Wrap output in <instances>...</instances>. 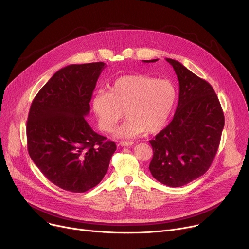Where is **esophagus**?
Listing matches in <instances>:
<instances>
[{
  "instance_id": "esophagus-1",
  "label": "esophagus",
  "mask_w": 249,
  "mask_h": 249,
  "mask_svg": "<svg viewBox=\"0 0 249 249\" xmlns=\"http://www.w3.org/2000/svg\"><path fill=\"white\" fill-rule=\"evenodd\" d=\"M119 145H120L121 147H128V146H133V145H134V143H133V142H127V141H122V142H120V143H119Z\"/></svg>"
}]
</instances>
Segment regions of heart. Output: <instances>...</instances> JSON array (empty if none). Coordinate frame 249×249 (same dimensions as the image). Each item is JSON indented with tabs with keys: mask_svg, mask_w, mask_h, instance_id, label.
I'll return each instance as SVG.
<instances>
[{
	"mask_svg": "<svg viewBox=\"0 0 249 249\" xmlns=\"http://www.w3.org/2000/svg\"><path fill=\"white\" fill-rule=\"evenodd\" d=\"M177 98L174 85L166 79L124 76L117 79L110 92L98 91L92 108L101 130L111 132L124 117L127 120L116 136L132 138L143 132L155 133L167 123Z\"/></svg>",
	"mask_w": 249,
	"mask_h": 249,
	"instance_id": "1",
	"label": "heart"
}]
</instances>
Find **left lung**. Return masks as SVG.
Wrapping results in <instances>:
<instances>
[{
    "mask_svg": "<svg viewBox=\"0 0 249 249\" xmlns=\"http://www.w3.org/2000/svg\"><path fill=\"white\" fill-rule=\"evenodd\" d=\"M165 60L178 79L179 99L171 122L150 141L154 155L149 168L159 182L180 187L197 179L211 166L220 145L225 116L208 82L178 61Z\"/></svg>",
    "mask_w": 249,
    "mask_h": 249,
    "instance_id": "obj_1",
    "label": "left lung"
}]
</instances>
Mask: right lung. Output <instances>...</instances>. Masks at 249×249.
Masks as SVG:
<instances>
[{
    "instance_id": "1",
    "label": "right lung",
    "mask_w": 249,
    "mask_h": 249,
    "mask_svg": "<svg viewBox=\"0 0 249 249\" xmlns=\"http://www.w3.org/2000/svg\"><path fill=\"white\" fill-rule=\"evenodd\" d=\"M103 62L62 68L34 97L26 122L31 160L56 186L82 193L96 186L116 151L85 117Z\"/></svg>"
}]
</instances>
